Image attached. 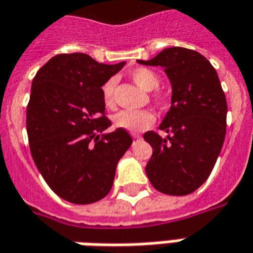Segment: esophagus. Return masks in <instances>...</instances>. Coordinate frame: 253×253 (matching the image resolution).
Masks as SVG:
<instances>
[{
    "instance_id": "obj_1",
    "label": "esophagus",
    "mask_w": 253,
    "mask_h": 253,
    "mask_svg": "<svg viewBox=\"0 0 253 253\" xmlns=\"http://www.w3.org/2000/svg\"><path fill=\"white\" fill-rule=\"evenodd\" d=\"M133 140H135V141L141 140V135H140V134H133Z\"/></svg>"
}]
</instances>
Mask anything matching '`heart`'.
<instances>
[{"mask_svg":"<svg viewBox=\"0 0 253 253\" xmlns=\"http://www.w3.org/2000/svg\"><path fill=\"white\" fill-rule=\"evenodd\" d=\"M130 77L134 83L144 91L155 90L159 85V76L151 69H134L130 73ZM113 90H115L113 80H108L102 85V97H104V102L108 106L112 105ZM154 122H155V118L148 111H122L113 116V125L122 130H126L128 133H141L152 126Z\"/></svg>","mask_w":253,"mask_h":253,"instance_id":"b5f03b06","label":"heart"}]
</instances>
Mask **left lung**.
I'll return each mask as SVG.
<instances>
[{"instance_id":"obj_1","label":"left lung","mask_w":253,"mask_h":253,"mask_svg":"<svg viewBox=\"0 0 253 253\" xmlns=\"http://www.w3.org/2000/svg\"><path fill=\"white\" fill-rule=\"evenodd\" d=\"M137 62L163 68L171 84V105L159 125L168 135L144 134L154 149L147 176L158 191L188 195L211 176L224 142L227 102L219 76L204 55L183 47Z\"/></svg>"}]
</instances>
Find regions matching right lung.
Returning <instances> with one entry per match:
<instances>
[{"mask_svg": "<svg viewBox=\"0 0 253 253\" xmlns=\"http://www.w3.org/2000/svg\"><path fill=\"white\" fill-rule=\"evenodd\" d=\"M126 62L105 65L90 55L51 58L33 79L26 127L33 161L62 199L87 205L108 195L120 158L131 145L126 130L104 133L102 85Z\"/></svg>", "mask_w": 253, "mask_h": 253, "instance_id": "obj_1", "label": "right lung"}]
</instances>
